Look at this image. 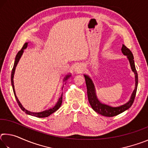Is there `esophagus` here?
<instances>
[{"label": "esophagus", "mask_w": 148, "mask_h": 148, "mask_svg": "<svg viewBox=\"0 0 148 148\" xmlns=\"http://www.w3.org/2000/svg\"><path fill=\"white\" fill-rule=\"evenodd\" d=\"M75 70H76V71L77 72V73H81V72H83V68H82V67L79 66H77Z\"/></svg>", "instance_id": "34e87169"}]
</instances>
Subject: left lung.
Instances as JSON below:
<instances>
[{"instance_id": "1", "label": "left lung", "mask_w": 148, "mask_h": 148, "mask_svg": "<svg viewBox=\"0 0 148 148\" xmlns=\"http://www.w3.org/2000/svg\"><path fill=\"white\" fill-rule=\"evenodd\" d=\"M121 51L125 56H127V58L129 59L130 64H131L132 71L134 72L135 74V81H136V84H135V89L134 90L133 92L131 95V99L130 101L127 102L126 104H124L121 106H111L109 105L102 103L100 102L98 99H97L96 93H95V89L93 83H92V80L90 79V77L88 76L84 75L85 78H86V83L87 89V97H88L89 102L92 108L93 109L95 112L99 114H101L102 116H106V117H113L115 116H117L119 114L123 112L125 110L129 109L131 107L132 104H133L135 96H136V91H137V87H138V73L136 70V67H135L134 61V57L132 55V52L128 47H127L125 45L123 44Z\"/></svg>"}]
</instances>
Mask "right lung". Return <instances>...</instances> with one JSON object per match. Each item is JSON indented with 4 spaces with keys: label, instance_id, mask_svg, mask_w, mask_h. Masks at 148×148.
Segmentation results:
<instances>
[{
    "label": "right lung",
    "instance_id": "obj_1",
    "mask_svg": "<svg viewBox=\"0 0 148 148\" xmlns=\"http://www.w3.org/2000/svg\"><path fill=\"white\" fill-rule=\"evenodd\" d=\"M27 44H28V43H25L24 44L23 46L21 48V49L20 50V51H19L18 53H17L16 57V59H15L13 69H12V74H11V83H12V88H13V91H14V95H15V98H16V99L17 104H18L19 106L21 108V109L23 110V111H24L25 112L26 114H29V115H31V116H35V117H46L47 116H50V115H51V114H53V112L57 111V110L59 108L60 106H61L62 101V93L61 95V97L59 98L58 102H57V104H56V106H53V108H49V109H47L46 110H44V111H42V112H31V111H29V110H26L23 106H22L21 104L20 103V102L19 101L18 99L17 98V96H16V92H15L14 85V75L15 70H16V67L17 66V63H18V62L19 61L20 58H21L22 54H23V50L27 47ZM71 76V75H67V76H66V77H64V81H65V80H66Z\"/></svg>",
    "mask_w": 148,
    "mask_h": 148
}]
</instances>
